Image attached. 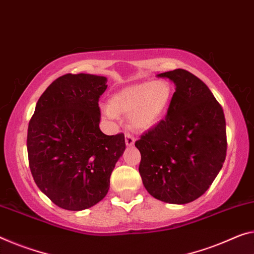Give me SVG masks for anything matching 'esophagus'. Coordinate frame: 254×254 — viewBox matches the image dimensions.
I'll return each instance as SVG.
<instances>
[{
  "mask_svg": "<svg viewBox=\"0 0 254 254\" xmlns=\"http://www.w3.org/2000/svg\"><path fill=\"white\" fill-rule=\"evenodd\" d=\"M125 142H126L127 146H132V145H134V143H135L134 136L130 135L129 132H127V134L125 135Z\"/></svg>",
  "mask_w": 254,
  "mask_h": 254,
  "instance_id": "obj_1",
  "label": "esophagus"
}]
</instances>
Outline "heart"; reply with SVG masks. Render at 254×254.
<instances>
[{
  "mask_svg": "<svg viewBox=\"0 0 254 254\" xmlns=\"http://www.w3.org/2000/svg\"><path fill=\"white\" fill-rule=\"evenodd\" d=\"M173 97V86L166 79L134 84L116 92L109 104L101 107L109 119L117 116H129V123L137 130L154 127L169 108Z\"/></svg>",
  "mask_w": 254,
  "mask_h": 254,
  "instance_id": "b5f03b06",
  "label": "heart"
}]
</instances>
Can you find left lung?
Segmentation results:
<instances>
[{
	"label": "left lung",
	"instance_id": "obj_1",
	"mask_svg": "<svg viewBox=\"0 0 254 254\" xmlns=\"http://www.w3.org/2000/svg\"><path fill=\"white\" fill-rule=\"evenodd\" d=\"M176 85L165 119L136 140L139 174L152 196L190 203L209 189L227 151L221 105L200 78L184 69L159 73Z\"/></svg>",
	"mask_w": 254,
	"mask_h": 254
}]
</instances>
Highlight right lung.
<instances>
[{"mask_svg": "<svg viewBox=\"0 0 254 254\" xmlns=\"http://www.w3.org/2000/svg\"><path fill=\"white\" fill-rule=\"evenodd\" d=\"M107 78L67 73L37 101L28 125L27 151L34 181L54 204L80 211L102 200L122 157L125 135H105L99 99Z\"/></svg>", "mask_w": 254, "mask_h": 254, "instance_id": "1", "label": "right lung"}]
</instances>
